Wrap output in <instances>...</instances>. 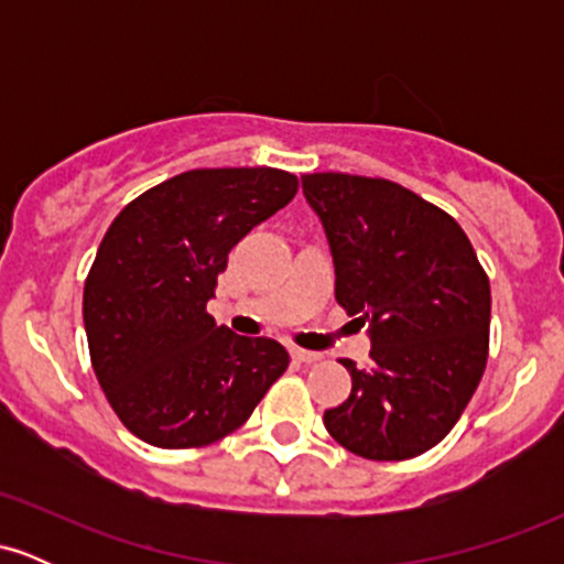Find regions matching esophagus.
I'll return each instance as SVG.
<instances>
[{"mask_svg": "<svg viewBox=\"0 0 564 564\" xmlns=\"http://www.w3.org/2000/svg\"><path fill=\"white\" fill-rule=\"evenodd\" d=\"M291 358L300 360V364H315V360H321L323 355L321 352H310V349H302V347H294V349H291Z\"/></svg>", "mask_w": 564, "mask_h": 564, "instance_id": "34e87169", "label": "esophagus"}]
</instances>
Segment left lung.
Segmentation results:
<instances>
[{
	"instance_id": "obj_1",
	"label": "left lung",
	"mask_w": 564,
	"mask_h": 564,
	"mask_svg": "<svg viewBox=\"0 0 564 564\" xmlns=\"http://www.w3.org/2000/svg\"><path fill=\"white\" fill-rule=\"evenodd\" d=\"M336 268V302L371 334L368 364H339L352 392L323 413L341 448L371 462L422 456L453 430L480 384L490 281L448 212L384 177H302Z\"/></svg>"
}]
</instances>
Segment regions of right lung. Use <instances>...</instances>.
Returning a JSON list of instances; mask_svg holds the SVG:
<instances>
[{
    "mask_svg": "<svg viewBox=\"0 0 564 564\" xmlns=\"http://www.w3.org/2000/svg\"><path fill=\"white\" fill-rule=\"evenodd\" d=\"M273 166L191 170L129 200L87 281L89 360L119 422L156 448H200L236 432L289 352L206 313L228 254L296 196Z\"/></svg>",
    "mask_w": 564,
    "mask_h": 564,
    "instance_id": "1",
    "label": "right lung"
}]
</instances>
